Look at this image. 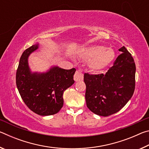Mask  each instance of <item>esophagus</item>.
I'll return each mask as SVG.
<instances>
[{"instance_id": "obj_1", "label": "esophagus", "mask_w": 149, "mask_h": 149, "mask_svg": "<svg viewBox=\"0 0 149 149\" xmlns=\"http://www.w3.org/2000/svg\"><path fill=\"white\" fill-rule=\"evenodd\" d=\"M74 79L75 81H80L84 79V74H83L82 71L81 70H78L75 72L74 75Z\"/></svg>"}]
</instances>
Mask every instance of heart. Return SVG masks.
Masks as SVG:
<instances>
[{"instance_id": "heart-1", "label": "heart", "mask_w": 149, "mask_h": 149, "mask_svg": "<svg viewBox=\"0 0 149 149\" xmlns=\"http://www.w3.org/2000/svg\"><path fill=\"white\" fill-rule=\"evenodd\" d=\"M80 56L85 61L90 62L93 70L99 71L107 67L115 57L114 50L101 45H93L81 49Z\"/></svg>"}]
</instances>
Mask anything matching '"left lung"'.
<instances>
[{"instance_id":"8db88e82","label":"left lung","mask_w":149,"mask_h":149,"mask_svg":"<svg viewBox=\"0 0 149 149\" xmlns=\"http://www.w3.org/2000/svg\"><path fill=\"white\" fill-rule=\"evenodd\" d=\"M105 74H84L85 100L88 108L95 114L108 116L120 111L133 95L135 64L125 47Z\"/></svg>"}]
</instances>
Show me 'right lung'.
<instances>
[{
  "label": "right lung",
  "instance_id": "right-lung-1",
  "mask_svg": "<svg viewBox=\"0 0 149 149\" xmlns=\"http://www.w3.org/2000/svg\"><path fill=\"white\" fill-rule=\"evenodd\" d=\"M39 48L37 42L22 53L16 72V85L22 100L30 110L41 116L53 115L63 107V94L74 84L76 70L52 65L45 72H32L28 58Z\"/></svg>",
  "mask_w": 149,
  "mask_h": 149
}]
</instances>
